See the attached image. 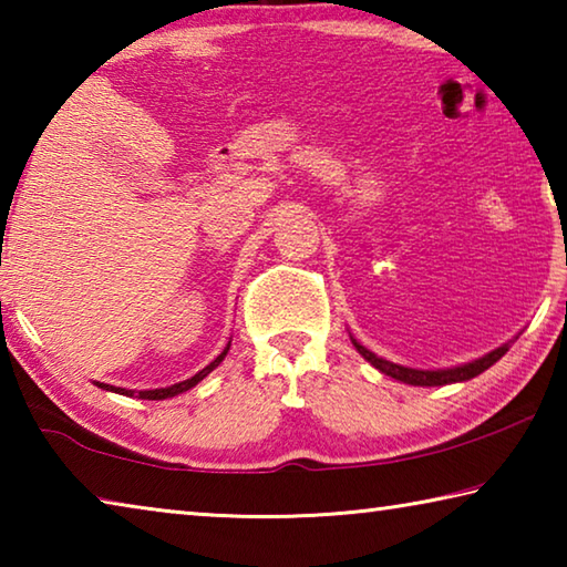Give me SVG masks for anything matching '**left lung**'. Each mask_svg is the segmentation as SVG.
<instances>
[{
	"label": "left lung",
	"instance_id": "1",
	"mask_svg": "<svg viewBox=\"0 0 567 567\" xmlns=\"http://www.w3.org/2000/svg\"><path fill=\"white\" fill-rule=\"evenodd\" d=\"M350 340L354 344V350H358L364 360H368L372 368H378L380 372H385L388 378H395L400 382H405V385H417V388H437V385H450V382H465V380H473L477 378L480 372H485L487 368H493V364L503 358V354L511 350V342L501 344V348L491 350L483 358L477 360H470L463 364H455V368H440V370H422V368H408V364H398V362H390L385 358H380L372 350L364 348L358 340L352 338Z\"/></svg>",
	"mask_w": 567,
	"mask_h": 567
}]
</instances>
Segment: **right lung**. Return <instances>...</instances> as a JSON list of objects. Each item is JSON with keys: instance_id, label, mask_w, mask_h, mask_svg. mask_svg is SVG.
<instances>
[{"instance_id": "add662e5", "label": "right lung", "mask_w": 567, "mask_h": 567, "mask_svg": "<svg viewBox=\"0 0 567 567\" xmlns=\"http://www.w3.org/2000/svg\"><path fill=\"white\" fill-rule=\"evenodd\" d=\"M229 342H233V338H229ZM229 342H227V348L217 354V358L207 364V368H203L197 372V375H192V378H187V380H182V382H175V385H169V388H155V390H127V388H114V385H107V382H94V385L97 388H102V390H110V392H117V395H127V398H142V400H167V398H175V395H179V392H187L189 388H195L199 380H205L209 372H213L219 362L225 360V354L229 352Z\"/></svg>"}]
</instances>
